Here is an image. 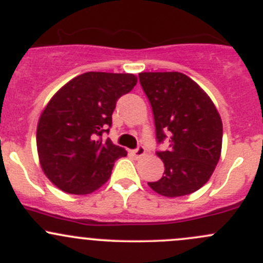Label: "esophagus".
<instances>
[{
  "instance_id": "obj_1",
  "label": "esophagus",
  "mask_w": 263,
  "mask_h": 263,
  "mask_svg": "<svg viewBox=\"0 0 263 263\" xmlns=\"http://www.w3.org/2000/svg\"><path fill=\"white\" fill-rule=\"evenodd\" d=\"M131 153H132V155H135L136 158H141V156L145 155V153H146V151H145L144 146H139L136 150H132Z\"/></svg>"
}]
</instances>
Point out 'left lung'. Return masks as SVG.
<instances>
[{
	"label": "left lung",
	"mask_w": 263,
	"mask_h": 263,
	"mask_svg": "<svg viewBox=\"0 0 263 263\" xmlns=\"http://www.w3.org/2000/svg\"><path fill=\"white\" fill-rule=\"evenodd\" d=\"M140 82L153 107L156 139L171 137V148L159 151L165 171L147 183L165 197L200 190L213 176L221 155L222 122L200 85L182 72H141Z\"/></svg>",
	"instance_id": "left-lung-1"
}]
</instances>
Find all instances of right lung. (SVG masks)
Here are the masks:
<instances>
[{
	"instance_id": "add662e5",
	"label": "right lung",
	"mask_w": 263,
	"mask_h": 263,
	"mask_svg": "<svg viewBox=\"0 0 263 263\" xmlns=\"http://www.w3.org/2000/svg\"><path fill=\"white\" fill-rule=\"evenodd\" d=\"M136 84L134 73L91 71L50 98L39 117L36 150L42 171L55 187L82 196L109 179L115 161L127 151L98 136L109 131L117 99Z\"/></svg>"
}]
</instances>
